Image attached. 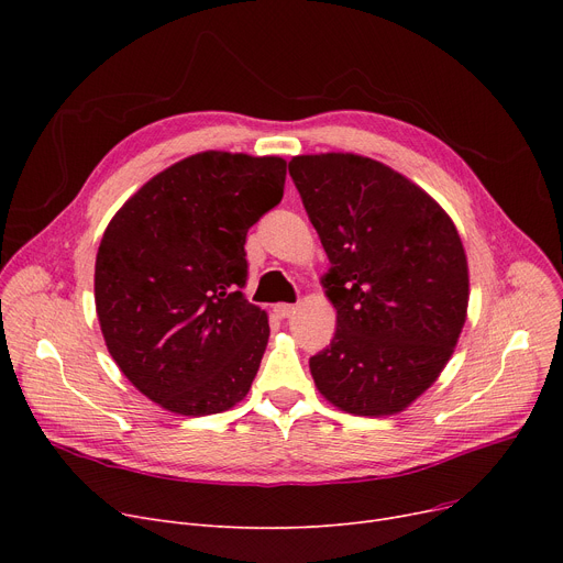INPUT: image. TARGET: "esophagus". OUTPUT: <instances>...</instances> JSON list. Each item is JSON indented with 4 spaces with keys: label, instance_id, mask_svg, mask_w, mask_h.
<instances>
[{
    "label": "esophagus",
    "instance_id": "obj_1",
    "mask_svg": "<svg viewBox=\"0 0 563 563\" xmlns=\"http://www.w3.org/2000/svg\"><path fill=\"white\" fill-rule=\"evenodd\" d=\"M274 312H276L280 319H289L294 312H297V306H291V303H278V306L274 308Z\"/></svg>",
    "mask_w": 563,
    "mask_h": 563
}]
</instances>
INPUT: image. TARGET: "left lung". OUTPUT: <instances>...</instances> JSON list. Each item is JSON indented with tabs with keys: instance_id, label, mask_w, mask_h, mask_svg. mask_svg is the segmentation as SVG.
I'll return each instance as SVG.
<instances>
[{
	"instance_id": "obj_1",
	"label": "left lung",
	"mask_w": 563,
	"mask_h": 563,
	"mask_svg": "<svg viewBox=\"0 0 563 563\" xmlns=\"http://www.w3.org/2000/svg\"><path fill=\"white\" fill-rule=\"evenodd\" d=\"M331 260L321 278L338 310L331 344L310 358L317 390L353 416H395L445 369L463 331L467 257L448 212L369 157L289 162Z\"/></svg>"
}]
</instances>
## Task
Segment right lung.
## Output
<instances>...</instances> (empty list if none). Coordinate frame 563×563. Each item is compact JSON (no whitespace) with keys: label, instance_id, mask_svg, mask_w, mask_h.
Here are the masks:
<instances>
[{"label":"right lung","instance_id":"right-lung-1","mask_svg":"<svg viewBox=\"0 0 563 563\" xmlns=\"http://www.w3.org/2000/svg\"><path fill=\"white\" fill-rule=\"evenodd\" d=\"M287 162L207 151L147 180L109 221L96 257V310L132 386L177 416L240 404L269 319L242 294L246 232L276 207Z\"/></svg>","mask_w":563,"mask_h":563}]
</instances>
